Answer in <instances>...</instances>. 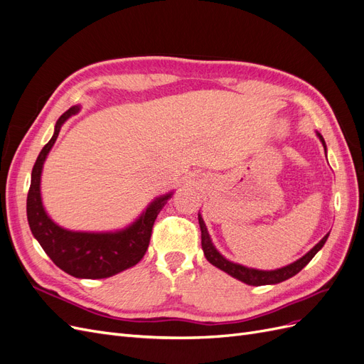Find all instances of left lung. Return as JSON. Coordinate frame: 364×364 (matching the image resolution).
I'll use <instances>...</instances> for the list:
<instances>
[{"label": "left lung", "mask_w": 364, "mask_h": 364, "mask_svg": "<svg viewBox=\"0 0 364 364\" xmlns=\"http://www.w3.org/2000/svg\"><path fill=\"white\" fill-rule=\"evenodd\" d=\"M317 136H318V139L322 141V144H323V147L326 150V144H325V141H323V136L318 134V132H317ZM199 225H200V230H202V249H203V253H205L206 259L211 262L213 266H215L217 269L226 272L232 278H235V279H238L241 282H245L247 285L278 284V282H282L285 279L294 277V274L299 273L306 266V264L313 259V257L316 255V253L323 247L325 241L329 237V234H326L310 252L305 253V255L302 258L297 259V261L289 264V266L277 269V270H258V269H249V267L241 266V264H237V262H232V261L226 259L222 255V253H220L215 249V246L213 245L211 237H209V234H208L206 225H205L200 214H199Z\"/></svg>", "instance_id": "1"}]
</instances>
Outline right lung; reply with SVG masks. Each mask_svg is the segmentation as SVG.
Listing matches in <instances>:
<instances>
[{"mask_svg":"<svg viewBox=\"0 0 364 364\" xmlns=\"http://www.w3.org/2000/svg\"><path fill=\"white\" fill-rule=\"evenodd\" d=\"M79 111L80 106H73L60 115L51 139L43 146L33 165L27 196V218L33 237L59 269L74 278L102 279L134 267L142 259L150 243L153 223L173 193L156 197L134 223L115 232H77L54 223L42 205V167L59 136L62 124Z\"/></svg>","mask_w":364,"mask_h":364,"instance_id":"add662e5","label":"right lung"}]
</instances>
